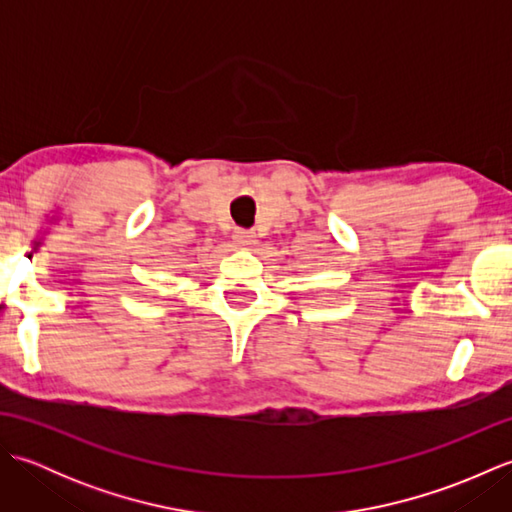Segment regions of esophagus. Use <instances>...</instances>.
Segmentation results:
<instances>
[{
  "label": "esophagus",
  "mask_w": 512,
  "mask_h": 512,
  "mask_svg": "<svg viewBox=\"0 0 512 512\" xmlns=\"http://www.w3.org/2000/svg\"><path fill=\"white\" fill-rule=\"evenodd\" d=\"M233 242L239 248H250L257 244V235L253 231H246V228H237V231L233 233Z\"/></svg>",
  "instance_id": "obj_1"
}]
</instances>
